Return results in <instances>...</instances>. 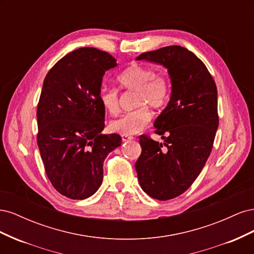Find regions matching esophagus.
<instances>
[{
    "instance_id": "1",
    "label": "esophagus",
    "mask_w": 254,
    "mask_h": 254,
    "mask_svg": "<svg viewBox=\"0 0 254 254\" xmlns=\"http://www.w3.org/2000/svg\"><path fill=\"white\" fill-rule=\"evenodd\" d=\"M122 140H123V142H129V141L133 140V136L128 135V134H122Z\"/></svg>"
}]
</instances>
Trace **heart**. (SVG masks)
<instances>
[{"mask_svg": "<svg viewBox=\"0 0 254 254\" xmlns=\"http://www.w3.org/2000/svg\"><path fill=\"white\" fill-rule=\"evenodd\" d=\"M117 80L123 90L135 92L133 105L137 108L112 121L110 127L113 131L122 134L140 133L152 119V112L148 107L162 109L170 101L171 78L163 72H155L151 66L132 63L118 75ZM98 98L107 112L112 115L120 113V91L118 88L102 87L99 89Z\"/></svg>", "mask_w": 254, "mask_h": 254, "instance_id": "b5f03b06", "label": "heart"}]
</instances>
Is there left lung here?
Masks as SVG:
<instances>
[{
    "instance_id": "1",
    "label": "left lung",
    "mask_w": 254,
    "mask_h": 254,
    "mask_svg": "<svg viewBox=\"0 0 254 254\" xmlns=\"http://www.w3.org/2000/svg\"><path fill=\"white\" fill-rule=\"evenodd\" d=\"M136 59L163 64L171 76L170 103L153 124L165 143L140 136L142 153L134 165L145 193L168 200L193 184L211 155L219 123L216 83L202 61L180 45Z\"/></svg>"
}]
</instances>
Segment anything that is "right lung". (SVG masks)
Wrapping results in <instances>:
<instances>
[{"mask_svg":"<svg viewBox=\"0 0 254 254\" xmlns=\"http://www.w3.org/2000/svg\"><path fill=\"white\" fill-rule=\"evenodd\" d=\"M117 65L109 53L80 48L49 71L37 107V143L45 174L61 195L86 199L101 187L104 161L122 144L101 133L105 109L98 93L105 72Z\"/></svg>","mask_w":254,"mask_h":254,"instance_id":"right-lung-1","label":"right lung"}]
</instances>
